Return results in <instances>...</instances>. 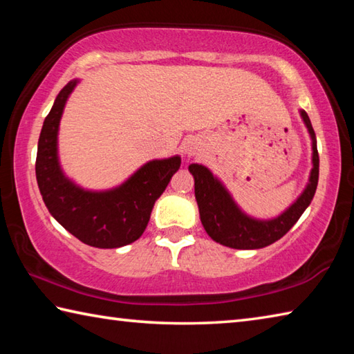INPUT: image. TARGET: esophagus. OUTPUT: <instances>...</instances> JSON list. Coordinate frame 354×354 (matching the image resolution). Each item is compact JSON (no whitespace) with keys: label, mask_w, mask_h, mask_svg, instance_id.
Instances as JSON below:
<instances>
[{"label":"esophagus","mask_w":354,"mask_h":354,"mask_svg":"<svg viewBox=\"0 0 354 354\" xmlns=\"http://www.w3.org/2000/svg\"><path fill=\"white\" fill-rule=\"evenodd\" d=\"M203 149V143L198 139H190L184 143V154L187 158H192V156H196Z\"/></svg>","instance_id":"1"}]
</instances>
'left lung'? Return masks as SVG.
Here are the masks:
<instances>
[{
  "mask_svg": "<svg viewBox=\"0 0 354 354\" xmlns=\"http://www.w3.org/2000/svg\"><path fill=\"white\" fill-rule=\"evenodd\" d=\"M313 140V170L301 195L278 217L259 220L245 214L227 189L205 165L190 164L189 171L195 179V198L198 203L201 223L212 241L236 250H257L279 241L297 223L310 205L319 184V151L315 133L308 113L299 111Z\"/></svg>",
  "mask_w": 354,
  "mask_h": 354,
  "instance_id": "8db88e82",
  "label": "left lung"
}]
</instances>
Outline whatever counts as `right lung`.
I'll use <instances>...</instances> for the list:
<instances>
[{"mask_svg":"<svg viewBox=\"0 0 354 354\" xmlns=\"http://www.w3.org/2000/svg\"><path fill=\"white\" fill-rule=\"evenodd\" d=\"M70 81L55 100L40 131L35 176L48 211L70 234L95 248H120L139 239L156 200L181 165L179 156L142 165L118 187L86 190L65 176L57 154V134L64 107L77 86Z\"/></svg>","mask_w":354,"mask_h":354,"instance_id":"right-lung-1","label":"right lung"}]
</instances>
